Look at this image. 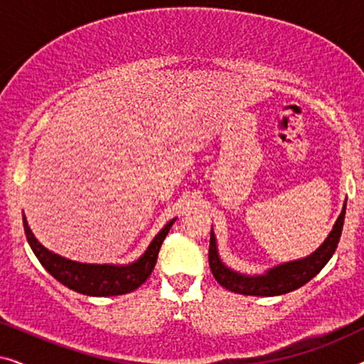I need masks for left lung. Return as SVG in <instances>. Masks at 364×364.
Here are the masks:
<instances>
[{"label": "left lung", "mask_w": 364, "mask_h": 364, "mask_svg": "<svg viewBox=\"0 0 364 364\" xmlns=\"http://www.w3.org/2000/svg\"><path fill=\"white\" fill-rule=\"evenodd\" d=\"M346 213V200L343 203L341 213L338 215L335 225L331 232L328 233L325 242L316 248L310 255L298 258V260L285 262L280 265L272 267L258 275H247L233 268L227 267L218 255L217 237L213 230L210 232V248H208V265L215 277V280L225 287L227 290L240 295L250 296H278L290 293L296 288H300L316 277L321 272V268L330 262V258L335 253L338 242H340L343 223H345Z\"/></svg>", "instance_id": "left-lung-1"}]
</instances>
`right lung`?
Listing matches in <instances>:
<instances>
[{
    "instance_id": "1",
    "label": "right lung",
    "mask_w": 364,
    "mask_h": 364,
    "mask_svg": "<svg viewBox=\"0 0 364 364\" xmlns=\"http://www.w3.org/2000/svg\"><path fill=\"white\" fill-rule=\"evenodd\" d=\"M176 220L177 218H172L171 222H167L164 225L162 230L152 238V242L149 243L146 252L137 260L127 263V265H117V263L74 262L48 250L34 237L33 230L28 225L26 217L23 215V225L28 243L34 252V255L38 257V260L41 262V265L58 282H61L64 287L87 296H117L137 290L151 277L154 267H156L157 255L159 250H161L164 238L167 237L168 230H171V227Z\"/></svg>"
}]
</instances>
